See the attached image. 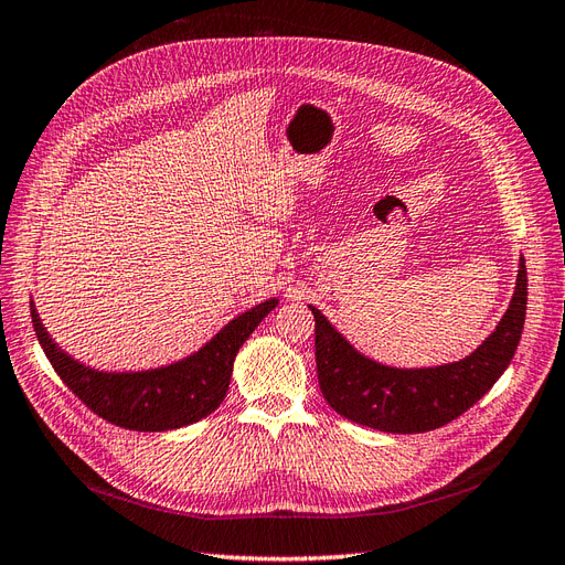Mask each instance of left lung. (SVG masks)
<instances>
[{
  "mask_svg": "<svg viewBox=\"0 0 565 565\" xmlns=\"http://www.w3.org/2000/svg\"><path fill=\"white\" fill-rule=\"evenodd\" d=\"M527 305V274L519 279L507 315L469 358L435 369L383 366L354 350L317 308L315 354L319 388L348 422L385 433H426L455 422L486 395L519 348Z\"/></svg>",
  "mask_w": 565,
  "mask_h": 565,
  "instance_id": "left-lung-1",
  "label": "left lung"
}]
</instances>
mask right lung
<instances>
[{
  "mask_svg": "<svg viewBox=\"0 0 565 565\" xmlns=\"http://www.w3.org/2000/svg\"><path fill=\"white\" fill-rule=\"evenodd\" d=\"M274 308V298L255 305L191 358L137 374H104L83 366L52 341L32 305L30 315L46 360L79 402L120 428L156 433L196 424L220 407L238 348Z\"/></svg>",
  "mask_w": 565,
  "mask_h": 565,
  "instance_id": "right-lung-1",
  "label": "right lung"
}]
</instances>
